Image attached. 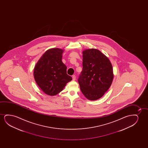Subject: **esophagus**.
<instances>
[{"label": "esophagus", "instance_id": "obj_1", "mask_svg": "<svg viewBox=\"0 0 148 148\" xmlns=\"http://www.w3.org/2000/svg\"><path fill=\"white\" fill-rule=\"evenodd\" d=\"M72 79H73V81H75V80H76V76H75V75H73V76H72Z\"/></svg>", "mask_w": 148, "mask_h": 148}]
</instances>
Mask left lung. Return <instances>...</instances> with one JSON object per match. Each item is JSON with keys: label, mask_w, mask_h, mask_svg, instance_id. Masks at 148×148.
<instances>
[{"label": "left lung", "mask_w": 148, "mask_h": 148, "mask_svg": "<svg viewBox=\"0 0 148 148\" xmlns=\"http://www.w3.org/2000/svg\"><path fill=\"white\" fill-rule=\"evenodd\" d=\"M83 69L78 78L82 93L90 101L102 97L111 85L114 74L111 63L99 49L82 51Z\"/></svg>", "instance_id": "1"}]
</instances>
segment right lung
<instances>
[{
    "mask_svg": "<svg viewBox=\"0 0 148 148\" xmlns=\"http://www.w3.org/2000/svg\"><path fill=\"white\" fill-rule=\"evenodd\" d=\"M64 50L49 49L37 62L34 69L37 84L43 92L50 96L60 93L72 78L67 74V67L63 63Z\"/></svg>",
    "mask_w": 148,
    "mask_h": 148,
    "instance_id": "add662e5",
    "label": "right lung"
}]
</instances>
